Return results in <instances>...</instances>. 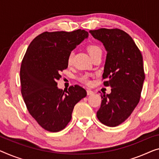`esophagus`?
Here are the masks:
<instances>
[{"label":"esophagus","instance_id":"1","mask_svg":"<svg viewBox=\"0 0 159 159\" xmlns=\"http://www.w3.org/2000/svg\"><path fill=\"white\" fill-rule=\"evenodd\" d=\"M86 92H87V94H88V95H92V94H93V91H92L91 90L88 89L87 91H86Z\"/></svg>","mask_w":159,"mask_h":159}]
</instances>
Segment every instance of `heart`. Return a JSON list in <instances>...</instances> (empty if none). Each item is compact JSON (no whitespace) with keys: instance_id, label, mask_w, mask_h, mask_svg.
Returning <instances> with one entry per match:
<instances>
[{"instance_id":"obj_1","label":"heart","mask_w":159,"mask_h":159,"mask_svg":"<svg viewBox=\"0 0 159 159\" xmlns=\"http://www.w3.org/2000/svg\"><path fill=\"white\" fill-rule=\"evenodd\" d=\"M87 51L90 55V56L91 57L92 56L94 55L95 53H98L99 51H101V50L98 46H96V45H90V46L87 47ZM73 53H70L68 56V60H67L68 64L69 66L71 65V63L73 62ZM80 81L84 83L85 84H87V85L91 84V81H90L88 75H83V76L80 79Z\"/></svg>"}]
</instances>
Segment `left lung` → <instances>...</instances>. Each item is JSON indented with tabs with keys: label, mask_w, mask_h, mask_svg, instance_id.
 Here are the masks:
<instances>
[{
	"label": "left lung",
	"mask_w": 159,
	"mask_h": 159,
	"mask_svg": "<svg viewBox=\"0 0 159 159\" xmlns=\"http://www.w3.org/2000/svg\"><path fill=\"white\" fill-rule=\"evenodd\" d=\"M107 51L103 79L111 86L110 94L101 95L97 118L103 124L115 127L129 118L141 98L145 79L143 57L130 35L118 28L90 30Z\"/></svg>",
	"instance_id": "obj_1"
}]
</instances>
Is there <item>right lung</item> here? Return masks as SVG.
<instances>
[{"mask_svg":"<svg viewBox=\"0 0 159 159\" xmlns=\"http://www.w3.org/2000/svg\"><path fill=\"white\" fill-rule=\"evenodd\" d=\"M89 36L85 30L43 32L28 47L21 63V93L28 112L50 132L65 129L75 104L86 96L78 85L67 91L57 87L61 71L68 68V56Z\"/></svg>","mask_w":159,"mask_h":159,"instance_id":"add662e5","label":"right lung"}]
</instances>
